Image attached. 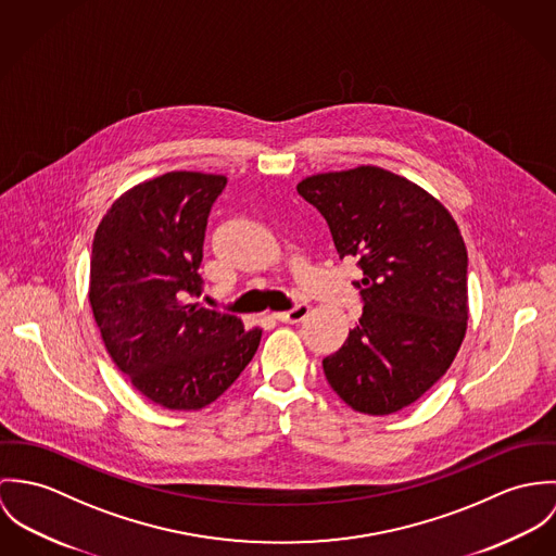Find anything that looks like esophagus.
Here are the masks:
<instances>
[{"mask_svg": "<svg viewBox=\"0 0 556 556\" xmlns=\"http://www.w3.org/2000/svg\"><path fill=\"white\" fill-rule=\"evenodd\" d=\"M307 313L308 305L301 303V305H296V307L290 308V311L273 313V317H275V319H279V321H286V324H299V321H303V319L307 317Z\"/></svg>", "mask_w": 556, "mask_h": 556, "instance_id": "esophagus-1", "label": "esophagus"}]
</instances>
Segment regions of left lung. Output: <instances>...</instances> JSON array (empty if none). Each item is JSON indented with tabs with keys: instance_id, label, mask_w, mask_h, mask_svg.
I'll return each instance as SVG.
<instances>
[{
	"instance_id": "left-lung-1",
	"label": "left lung",
	"mask_w": 556,
	"mask_h": 556,
	"mask_svg": "<svg viewBox=\"0 0 556 556\" xmlns=\"http://www.w3.org/2000/svg\"><path fill=\"white\" fill-rule=\"evenodd\" d=\"M339 257L358 255L363 315L321 361L330 388L369 416L396 414L445 375L467 332V248L450 211L379 166L303 179Z\"/></svg>"
}]
</instances>
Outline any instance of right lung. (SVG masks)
I'll use <instances>...</instances> for the list:
<instances>
[{"label":"right lung","mask_w":556,"mask_h":556,"mask_svg":"<svg viewBox=\"0 0 556 556\" xmlns=\"http://www.w3.org/2000/svg\"><path fill=\"white\" fill-rule=\"evenodd\" d=\"M224 175L175 170L122 193L91 249L89 305L117 369L151 403L198 412L248 367L262 328L186 303Z\"/></svg>","instance_id":"add662e5"}]
</instances>
